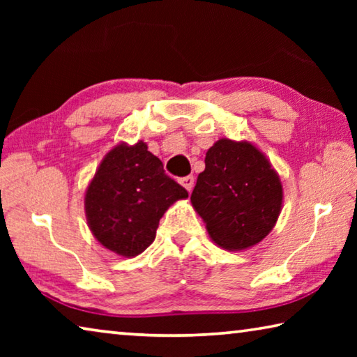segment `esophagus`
<instances>
[{
    "label": "esophagus",
    "mask_w": 357,
    "mask_h": 357,
    "mask_svg": "<svg viewBox=\"0 0 357 357\" xmlns=\"http://www.w3.org/2000/svg\"><path fill=\"white\" fill-rule=\"evenodd\" d=\"M181 184L185 187L187 192H192L193 184H195V178H193V176H185V178L181 179Z\"/></svg>",
    "instance_id": "esophagus-1"
}]
</instances>
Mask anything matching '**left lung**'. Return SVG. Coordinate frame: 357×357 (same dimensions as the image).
<instances>
[{"mask_svg":"<svg viewBox=\"0 0 357 357\" xmlns=\"http://www.w3.org/2000/svg\"><path fill=\"white\" fill-rule=\"evenodd\" d=\"M190 202L209 238L229 252L250 249L279 219L283 187L279 174L250 142L220 138L208 149Z\"/></svg>","mask_w":357,"mask_h":357,"instance_id":"obj_1","label":"left lung"}]
</instances>
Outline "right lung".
<instances>
[{"instance_id": "1", "label": "right lung", "mask_w": 357, "mask_h": 357, "mask_svg": "<svg viewBox=\"0 0 357 357\" xmlns=\"http://www.w3.org/2000/svg\"><path fill=\"white\" fill-rule=\"evenodd\" d=\"M189 193L167 176L148 144L119 143L102 159L84 192L93 236L116 255H140L155 239L159 220Z\"/></svg>"}]
</instances>
